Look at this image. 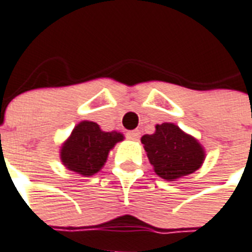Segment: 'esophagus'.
Segmentation results:
<instances>
[{
    "label": "esophagus",
    "instance_id": "esophagus-1",
    "mask_svg": "<svg viewBox=\"0 0 252 252\" xmlns=\"http://www.w3.org/2000/svg\"><path fill=\"white\" fill-rule=\"evenodd\" d=\"M126 138L132 140V141H138L140 140V130H129L126 132Z\"/></svg>",
    "mask_w": 252,
    "mask_h": 252
}]
</instances>
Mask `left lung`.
<instances>
[{"label":"left lung","mask_w":252,"mask_h":252,"mask_svg":"<svg viewBox=\"0 0 252 252\" xmlns=\"http://www.w3.org/2000/svg\"><path fill=\"white\" fill-rule=\"evenodd\" d=\"M141 142L156 174L166 180L195 172L205 158L199 141L172 123L157 124L156 132L142 136Z\"/></svg>","instance_id":"left-lung-1"}]
</instances>
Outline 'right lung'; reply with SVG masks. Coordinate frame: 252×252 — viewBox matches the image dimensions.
I'll return each mask as SVG.
<instances>
[{
  "mask_svg": "<svg viewBox=\"0 0 252 252\" xmlns=\"http://www.w3.org/2000/svg\"><path fill=\"white\" fill-rule=\"evenodd\" d=\"M123 138L116 130L103 132L96 123L81 122L61 146V162L80 175H94L104 166L110 150Z\"/></svg>",
  "mask_w": 252,
  "mask_h": 252,
  "instance_id": "add662e5",
  "label": "right lung"
}]
</instances>
